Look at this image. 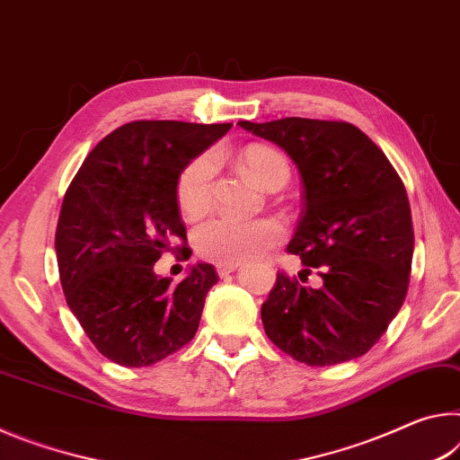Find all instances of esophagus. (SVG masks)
I'll return each instance as SVG.
<instances>
[{
  "mask_svg": "<svg viewBox=\"0 0 460 460\" xmlns=\"http://www.w3.org/2000/svg\"><path fill=\"white\" fill-rule=\"evenodd\" d=\"M238 267H240L238 262H217V265H216V273L220 275V277H226V275L234 273V270H236Z\"/></svg>",
  "mask_w": 460,
  "mask_h": 460,
  "instance_id": "34e87169",
  "label": "esophagus"
}]
</instances>
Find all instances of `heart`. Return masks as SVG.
Segmentation results:
<instances>
[{
	"mask_svg": "<svg viewBox=\"0 0 460 460\" xmlns=\"http://www.w3.org/2000/svg\"><path fill=\"white\" fill-rule=\"evenodd\" d=\"M240 164L248 177L265 190H281L289 181V163L279 150L265 145H251L240 155ZM214 159L199 155L181 169L175 183V198L181 214L190 220L203 216L212 206ZM283 224L277 217H212L193 232V248L201 259L214 262H244L265 254L279 244Z\"/></svg>",
	"mask_w": 460,
	"mask_h": 460,
	"instance_id": "b5f03b06",
	"label": "heart"
}]
</instances>
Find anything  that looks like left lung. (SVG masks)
<instances>
[{
    "label": "left lung",
    "mask_w": 460,
    "mask_h": 460,
    "mask_svg": "<svg viewBox=\"0 0 460 460\" xmlns=\"http://www.w3.org/2000/svg\"><path fill=\"white\" fill-rule=\"evenodd\" d=\"M238 124L275 142L297 164L304 209L288 251L304 262L305 275L318 269L323 281L312 289L277 273L261 307L267 336L310 367L363 357L408 293L413 226L403 181L383 150L349 122Z\"/></svg>",
    "instance_id": "left-lung-1"
}]
</instances>
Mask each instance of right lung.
<instances>
[{
	"instance_id": "right-lung-1",
	"label": "right lung",
	"mask_w": 460,
	"mask_h": 460,
	"mask_svg": "<svg viewBox=\"0 0 460 460\" xmlns=\"http://www.w3.org/2000/svg\"><path fill=\"white\" fill-rule=\"evenodd\" d=\"M232 124L137 119L97 145L65 193L55 234L60 285L89 341L122 367H148L198 332L208 262L183 281L155 275L171 248L187 252L175 183L181 169Z\"/></svg>"
}]
</instances>
